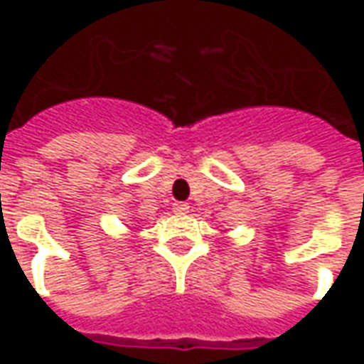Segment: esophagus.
<instances>
[{"label": "esophagus", "instance_id": "1", "mask_svg": "<svg viewBox=\"0 0 364 364\" xmlns=\"http://www.w3.org/2000/svg\"><path fill=\"white\" fill-rule=\"evenodd\" d=\"M173 213L175 214H187L189 213V205H187V203H173Z\"/></svg>", "mask_w": 364, "mask_h": 364}]
</instances>
